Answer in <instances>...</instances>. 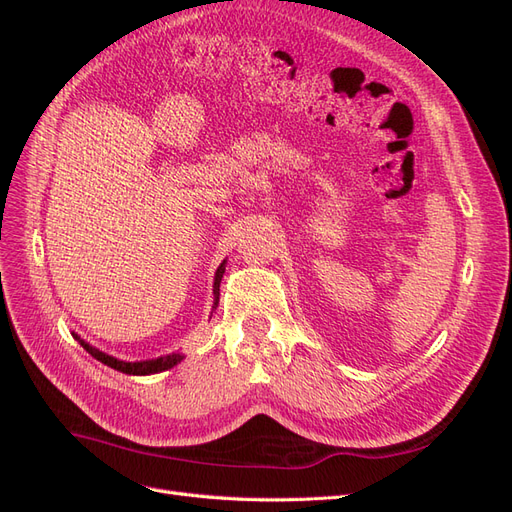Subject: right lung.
Instances as JSON below:
<instances>
[{
    "label": "right lung",
    "mask_w": 512,
    "mask_h": 512,
    "mask_svg": "<svg viewBox=\"0 0 512 512\" xmlns=\"http://www.w3.org/2000/svg\"><path fill=\"white\" fill-rule=\"evenodd\" d=\"M224 271H226V260L218 267V271H215V280H213V307H218V303H220V282H222ZM72 335H74L76 339H79L81 346H83L91 356H94V359H98L100 363H104V365H108V367H113V369L121 371V374H130V376L160 374V371H166V369H170V367H175V365L183 359L181 354H166V356H158V359H149V361H134V363H130V361H119V359H115V356L106 354V352H102V350H98V348H94V346H89V344L85 342V339H81L76 333H72Z\"/></svg>",
    "instance_id": "add662e5"
}]
</instances>
